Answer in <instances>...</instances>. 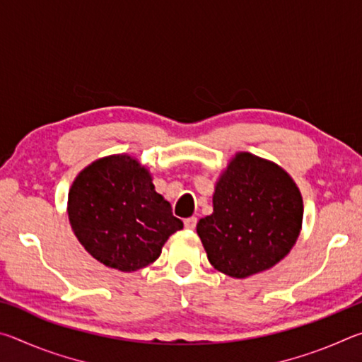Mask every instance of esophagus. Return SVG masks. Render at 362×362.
Returning <instances> with one entry per match:
<instances>
[{
	"instance_id": "34e87169",
	"label": "esophagus",
	"mask_w": 362,
	"mask_h": 362,
	"mask_svg": "<svg viewBox=\"0 0 362 362\" xmlns=\"http://www.w3.org/2000/svg\"><path fill=\"white\" fill-rule=\"evenodd\" d=\"M185 228L187 230H194L196 228V223H198V218L196 217H189V218H185Z\"/></svg>"
}]
</instances>
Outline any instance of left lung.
Segmentation results:
<instances>
[{"label":"left lung","mask_w":362,"mask_h":362,"mask_svg":"<svg viewBox=\"0 0 362 362\" xmlns=\"http://www.w3.org/2000/svg\"><path fill=\"white\" fill-rule=\"evenodd\" d=\"M214 212L196 231L211 265L247 278L276 265L302 230L303 201L292 177L268 159L241 151L220 174Z\"/></svg>","instance_id":"8db88e82"}]
</instances>
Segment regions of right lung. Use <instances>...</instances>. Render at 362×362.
Here are the masks:
<instances>
[{"instance_id": "add662e5", "label": "right lung", "mask_w": 362, "mask_h": 362, "mask_svg": "<svg viewBox=\"0 0 362 362\" xmlns=\"http://www.w3.org/2000/svg\"><path fill=\"white\" fill-rule=\"evenodd\" d=\"M151 180L136 158L112 155L90 163L73 182L66 207L71 230L105 267L137 272L155 262L169 236L183 228Z\"/></svg>"}]
</instances>
